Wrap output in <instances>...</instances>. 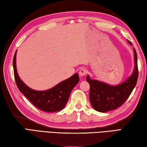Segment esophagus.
Wrapping results in <instances>:
<instances>
[{
	"instance_id": "34e87169",
	"label": "esophagus",
	"mask_w": 147,
	"mask_h": 147,
	"mask_svg": "<svg viewBox=\"0 0 147 147\" xmlns=\"http://www.w3.org/2000/svg\"><path fill=\"white\" fill-rule=\"evenodd\" d=\"M87 73V71L86 69L85 68H82L80 70H79V76H80L81 77H83V76H84Z\"/></svg>"
}]
</instances>
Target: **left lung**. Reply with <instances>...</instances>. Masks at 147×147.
<instances>
[{
	"label": "left lung",
	"mask_w": 147,
	"mask_h": 147,
	"mask_svg": "<svg viewBox=\"0 0 147 147\" xmlns=\"http://www.w3.org/2000/svg\"><path fill=\"white\" fill-rule=\"evenodd\" d=\"M130 45L132 42L128 40ZM134 53V68L133 73L129 78L117 85L112 86L103 82L94 80L86 77V81L90 84V101L92 107L99 112H107L117 109L126 101L138 81V57L135 48Z\"/></svg>",
	"instance_id": "8db88e82"
}]
</instances>
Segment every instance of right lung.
<instances>
[{
    "label": "right lung",
    "mask_w": 147,
    "mask_h": 147,
    "mask_svg": "<svg viewBox=\"0 0 147 147\" xmlns=\"http://www.w3.org/2000/svg\"><path fill=\"white\" fill-rule=\"evenodd\" d=\"M16 55L17 51L14 55L13 66L15 80L20 92L24 94L34 106L43 112H54L63 110L68 101L72 89L79 83L78 74L76 73L69 78L61 82L51 88L44 91L35 90L26 85L18 75Z\"/></svg>",
    "instance_id": "right-lung-1"
}]
</instances>
